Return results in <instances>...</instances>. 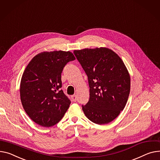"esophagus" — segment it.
<instances>
[{"label": "esophagus", "instance_id": "obj_1", "mask_svg": "<svg viewBox=\"0 0 160 160\" xmlns=\"http://www.w3.org/2000/svg\"><path fill=\"white\" fill-rule=\"evenodd\" d=\"M72 100H73L74 102H77V95L75 94V95H73V96H72Z\"/></svg>", "mask_w": 160, "mask_h": 160}]
</instances>
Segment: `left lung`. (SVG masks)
Returning <instances> with one entry per match:
<instances>
[{
  "instance_id": "left-lung-1",
  "label": "left lung",
  "mask_w": 160,
  "mask_h": 160,
  "mask_svg": "<svg viewBox=\"0 0 160 160\" xmlns=\"http://www.w3.org/2000/svg\"><path fill=\"white\" fill-rule=\"evenodd\" d=\"M73 53L88 78L90 98L82 105L85 115L99 125L112 122L123 110L130 93V76L123 62L105 48Z\"/></svg>"
}]
</instances>
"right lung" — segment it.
Instances as JSON below:
<instances>
[{
    "mask_svg": "<svg viewBox=\"0 0 160 160\" xmlns=\"http://www.w3.org/2000/svg\"><path fill=\"white\" fill-rule=\"evenodd\" d=\"M74 60L69 51L42 52L27 66L20 82V100L27 114L38 125H55L68 111L71 100L60 89L61 74Z\"/></svg>",
    "mask_w": 160,
    "mask_h": 160,
    "instance_id": "obj_1",
    "label": "right lung"
}]
</instances>
